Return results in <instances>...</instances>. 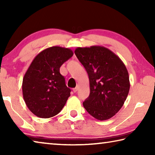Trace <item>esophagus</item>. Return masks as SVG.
<instances>
[{
	"mask_svg": "<svg viewBox=\"0 0 155 155\" xmlns=\"http://www.w3.org/2000/svg\"><path fill=\"white\" fill-rule=\"evenodd\" d=\"M78 85H77L75 88L73 89V91H74V92H77V90H78Z\"/></svg>",
	"mask_w": 155,
	"mask_h": 155,
	"instance_id": "obj_1",
	"label": "esophagus"
}]
</instances>
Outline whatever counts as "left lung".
I'll list each match as a JSON object with an SVG mask.
<instances>
[{
    "mask_svg": "<svg viewBox=\"0 0 155 155\" xmlns=\"http://www.w3.org/2000/svg\"><path fill=\"white\" fill-rule=\"evenodd\" d=\"M74 52L90 80V94L83 102L84 108L98 120L111 118L122 108L129 91L127 68L105 47H78Z\"/></svg>",
    "mask_w": 155,
    "mask_h": 155,
    "instance_id": "1",
    "label": "left lung"
}]
</instances>
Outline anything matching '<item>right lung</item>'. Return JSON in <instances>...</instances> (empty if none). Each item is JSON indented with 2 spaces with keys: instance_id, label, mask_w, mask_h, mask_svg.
<instances>
[{
  "instance_id": "add662e5",
  "label": "right lung",
  "mask_w": 155,
  "mask_h": 155,
  "mask_svg": "<svg viewBox=\"0 0 155 155\" xmlns=\"http://www.w3.org/2000/svg\"><path fill=\"white\" fill-rule=\"evenodd\" d=\"M71 49L52 46L33 60L22 81V94L28 109L41 118L53 117L61 111L70 96L59 69L73 55Z\"/></svg>"
}]
</instances>
